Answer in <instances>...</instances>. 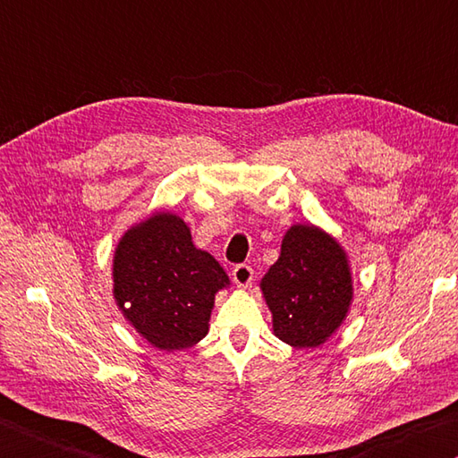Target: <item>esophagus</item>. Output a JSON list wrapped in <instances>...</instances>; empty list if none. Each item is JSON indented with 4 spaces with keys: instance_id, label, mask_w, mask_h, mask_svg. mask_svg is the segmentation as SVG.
Instances as JSON below:
<instances>
[{
    "instance_id": "1",
    "label": "esophagus",
    "mask_w": 458,
    "mask_h": 458,
    "mask_svg": "<svg viewBox=\"0 0 458 458\" xmlns=\"http://www.w3.org/2000/svg\"><path fill=\"white\" fill-rule=\"evenodd\" d=\"M232 280H234L240 285V288H248V285L252 284V280H254L252 266L238 264L234 270H232Z\"/></svg>"
}]
</instances>
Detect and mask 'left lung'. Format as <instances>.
<instances>
[{"instance_id":"8db88e82","label":"left lung","mask_w":458,"mask_h":458,"mask_svg":"<svg viewBox=\"0 0 458 458\" xmlns=\"http://www.w3.org/2000/svg\"><path fill=\"white\" fill-rule=\"evenodd\" d=\"M274 334L293 347H318L342 326L352 274L337 242L313 226H292L282 254L262 280Z\"/></svg>"}]
</instances>
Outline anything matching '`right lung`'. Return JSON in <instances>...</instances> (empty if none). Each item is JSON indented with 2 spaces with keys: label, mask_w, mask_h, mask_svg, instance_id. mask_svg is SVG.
Returning a JSON list of instances; mask_svg holds the SVG:
<instances>
[{
  "label": "right lung",
  "mask_w": 458,
  "mask_h": 458,
  "mask_svg": "<svg viewBox=\"0 0 458 458\" xmlns=\"http://www.w3.org/2000/svg\"><path fill=\"white\" fill-rule=\"evenodd\" d=\"M114 300L134 329L158 349H188L208 334L214 293L230 284L186 224L158 212L131 228L113 259Z\"/></svg>",
  "instance_id": "1"
}]
</instances>
